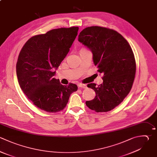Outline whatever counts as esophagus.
<instances>
[{
  "label": "esophagus",
  "mask_w": 157,
  "mask_h": 157,
  "mask_svg": "<svg viewBox=\"0 0 157 157\" xmlns=\"http://www.w3.org/2000/svg\"><path fill=\"white\" fill-rule=\"evenodd\" d=\"M78 87L82 88H87V86H86V84L78 83Z\"/></svg>",
  "instance_id": "obj_1"
}]
</instances>
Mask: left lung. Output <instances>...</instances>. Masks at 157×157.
Returning a JSON list of instances; mask_svg holds the SVG:
<instances>
[{
    "instance_id": "obj_1",
    "label": "left lung",
    "mask_w": 157,
    "mask_h": 157,
    "mask_svg": "<svg viewBox=\"0 0 157 157\" xmlns=\"http://www.w3.org/2000/svg\"><path fill=\"white\" fill-rule=\"evenodd\" d=\"M78 41L92 52L98 72L104 74L102 84L87 85L96 95L86 105L96 112L110 111L123 101L132 88L136 70L132 48L118 32L100 26L85 28Z\"/></svg>"
}]
</instances>
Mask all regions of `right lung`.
I'll list each match as a JSON object with an SVG mask.
<instances>
[{
    "label": "right lung",
    "instance_id": "add662e5",
    "mask_svg": "<svg viewBox=\"0 0 157 157\" xmlns=\"http://www.w3.org/2000/svg\"><path fill=\"white\" fill-rule=\"evenodd\" d=\"M78 27L61 28L31 37L24 45L17 63L20 86L40 109L56 113L64 109L77 86L63 85L53 77L77 36Z\"/></svg>",
    "mask_w": 157,
    "mask_h": 157
}]
</instances>
